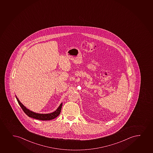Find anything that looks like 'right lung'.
<instances>
[{"instance_id":"right-lung-1","label":"right lung","mask_w":153,"mask_h":153,"mask_svg":"<svg viewBox=\"0 0 153 153\" xmlns=\"http://www.w3.org/2000/svg\"><path fill=\"white\" fill-rule=\"evenodd\" d=\"M16 98L17 99L18 103H19L20 106L21 107L22 110L24 112V113L27 115V116H28L30 117H31V118L39 120H52L53 119H54L60 114L61 110H62V104L61 103L59 106L58 107V108L54 112L50 113V114H38V113H36L33 112L27 109L25 106H24V105H22V103L19 101L17 97H16Z\"/></svg>"}]
</instances>
